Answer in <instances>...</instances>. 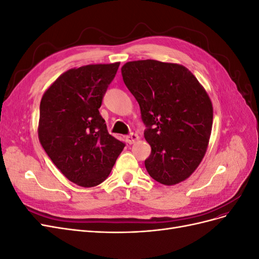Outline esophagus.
<instances>
[{"instance_id": "1", "label": "esophagus", "mask_w": 259, "mask_h": 259, "mask_svg": "<svg viewBox=\"0 0 259 259\" xmlns=\"http://www.w3.org/2000/svg\"><path fill=\"white\" fill-rule=\"evenodd\" d=\"M138 139H139V137H138V135H137V134H135V133H131L130 135H127V136H126V140H127V143H128L130 145L134 144L135 142H137Z\"/></svg>"}]
</instances>
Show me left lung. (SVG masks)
Segmentation results:
<instances>
[{
	"label": "left lung",
	"mask_w": 259,
	"mask_h": 259,
	"mask_svg": "<svg viewBox=\"0 0 259 259\" xmlns=\"http://www.w3.org/2000/svg\"><path fill=\"white\" fill-rule=\"evenodd\" d=\"M121 71L147 127L144 135L151 146L147 171L166 186L183 182L207 149L213 106L206 91L182 65L137 60L126 62Z\"/></svg>",
	"instance_id": "obj_1"
}]
</instances>
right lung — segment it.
<instances>
[{
    "mask_svg": "<svg viewBox=\"0 0 259 259\" xmlns=\"http://www.w3.org/2000/svg\"><path fill=\"white\" fill-rule=\"evenodd\" d=\"M120 62L62 73L40 104L38 139L70 182L95 187L109 176L125 144L108 133L99 108Z\"/></svg>",
    "mask_w": 259,
    "mask_h": 259,
    "instance_id": "right-lung-1",
    "label": "right lung"
}]
</instances>
